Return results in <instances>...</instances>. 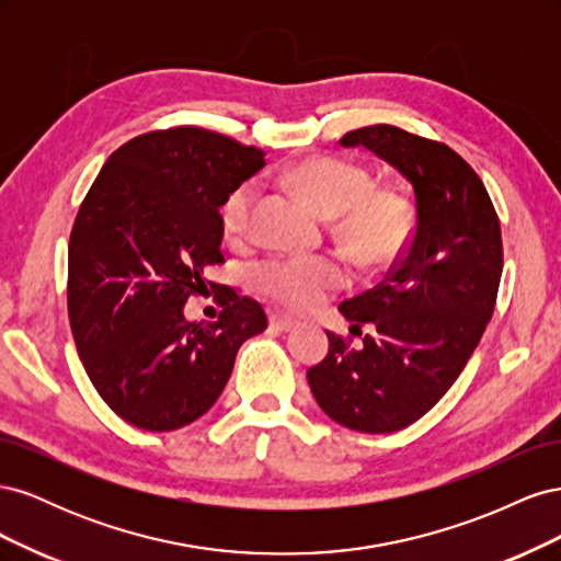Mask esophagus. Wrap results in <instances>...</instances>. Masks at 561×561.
I'll return each mask as SVG.
<instances>
[{"label":"esophagus","mask_w":561,"mask_h":561,"mask_svg":"<svg viewBox=\"0 0 561 561\" xmlns=\"http://www.w3.org/2000/svg\"><path fill=\"white\" fill-rule=\"evenodd\" d=\"M268 322H271V328L278 332H290L293 328H297V320L290 316H283V313H271Z\"/></svg>","instance_id":"34e87169"}]
</instances>
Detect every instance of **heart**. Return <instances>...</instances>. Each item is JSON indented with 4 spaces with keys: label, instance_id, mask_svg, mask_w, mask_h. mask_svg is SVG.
<instances>
[{
    "label": "heart",
    "instance_id": "b5f03b06",
    "mask_svg": "<svg viewBox=\"0 0 561 561\" xmlns=\"http://www.w3.org/2000/svg\"><path fill=\"white\" fill-rule=\"evenodd\" d=\"M293 192L332 219V231L351 260L381 268L407 248L414 231L412 201L393 186H375L365 165L313 157L290 165L283 175ZM257 184L243 182L219 206V227L231 243L252 233ZM254 290L287 309H313L328 295L342 290L348 271L334 257H268L250 268Z\"/></svg>",
    "mask_w": 561,
    "mask_h": 561
}]
</instances>
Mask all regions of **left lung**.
I'll list each match as a JSON object with an SVG mask.
<instances>
[{
    "instance_id": "1",
    "label": "left lung",
    "mask_w": 561,
    "mask_h": 561,
    "mask_svg": "<svg viewBox=\"0 0 561 561\" xmlns=\"http://www.w3.org/2000/svg\"><path fill=\"white\" fill-rule=\"evenodd\" d=\"M410 180L414 233L371 290L342 301L358 348L328 332L307 377L320 410L358 433H396L437 404L461 375L494 313L503 271L501 225L480 175L449 149L398 126L346 133Z\"/></svg>"
}]
</instances>
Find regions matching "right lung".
Returning <instances> with one entry per match:
<instances>
[{"instance_id": "right-lung-1", "label": "right lung", "mask_w": 561, "mask_h": 561, "mask_svg": "<svg viewBox=\"0 0 561 561\" xmlns=\"http://www.w3.org/2000/svg\"><path fill=\"white\" fill-rule=\"evenodd\" d=\"M264 151L198 126L118 147L83 198L67 245V311L95 390L130 426L165 433L206 414L236 353L266 330L262 304L208 280L225 262L219 206ZM215 323L183 304L209 290Z\"/></svg>"}]
</instances>
